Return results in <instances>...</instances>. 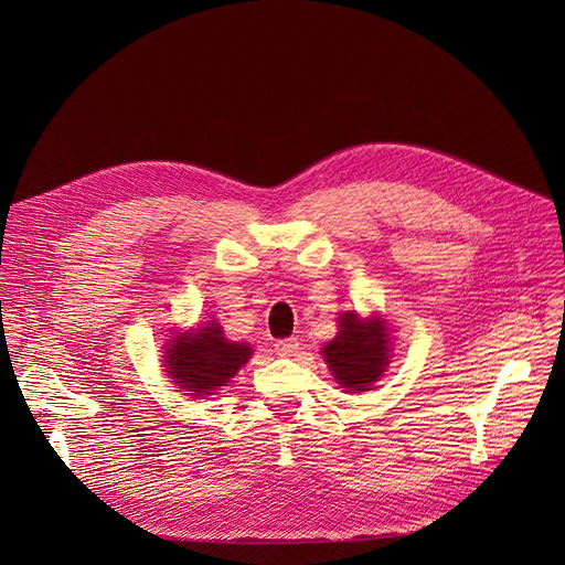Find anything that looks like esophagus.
Instances as JSON below:
<instances>
[{"label": "esophagus", "mask_w": 565, "mask_h": 565, "mask_svg": "<svg viewBox=\"0 0 565 565\" xmlns=\"http://www.w3.org/2000/svg\"><path fill=\"white\" fill-rule=\"evenodd\" d=\"M300 341L298 339H281L275 343V350L281 354V358H292L295 352H298Z\"/></svg>", "instance_id": "34e87169"}]
</instances>
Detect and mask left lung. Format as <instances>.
Instances as JSON below:
<instances>
[{"label": "left lung", "instance_id": "left-lung-1", "mask_svg": "<svg viewBox=\"0 0 565 565\" xmlns=\"http://www.w3.org/2000/svg\"><path fill=\"white\" fill-rule=\"evenodd\" d=\"M332 375L350 394L369 392L390 364V334L382 318H360L354 311L339 316L337 337L322 348Z\"/></svg>", "mask_w": 565, "mask_h": 565}]
</instances>
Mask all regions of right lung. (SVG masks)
Listing matches in <instances>:
<instances>
[{
    "mask_svg": "<svg viewBox=\"0 0 565 565\" xmlns=\"http://www.w3.org/2000/svg\"><path fill=\"white\" fill-rule=\"evenodd\" d=\"M247 343L228 341L217 320L205 322V328L169 339L164 366L171 382L190 392L192 398H203L226 387V382L241 371L249 358Z\"/></svg>",
    "mask_w": 565,
    "mask_h": 565,
    "instance_id": "add662e5",
    "label": "right lung"
}]
</instances>
